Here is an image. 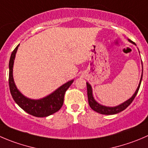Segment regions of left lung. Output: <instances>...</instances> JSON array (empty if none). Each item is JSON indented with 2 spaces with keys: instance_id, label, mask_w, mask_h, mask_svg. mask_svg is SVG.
I'll return each instance as SVG.
<instances>
[{
  "instance_id": "left-lung-1",
  "label": "left lung",
  "mask_w": 148,
  "mask_h": 148,
  "mask_svg": "<svg viewBox=\"0 0 148 148\" xmlns=\"http://www.w3.org/2000/svg\"><path fill=\"white\" fill-rule=\"evenodd\" d=\"M129 41L131 42L132 43L135 45V43H134V42H132V40H129ZM142 78H143V74H142V77H141V79H140V84H139L138 85V87H137V90H136V92H134V94L132 95V97L131 98L129 99L128 100L124 102V103H121V105H119V106H116V107H107V106H102V105L99 104L98 103H97V102L95 100L94 97H93L92 96V91L91 85H90L88 82H87V97H88V102H89V105H90V108H91L92 110H94L95 111H96V112L101 114H105V115H113V114H116L121 112V111L124 110V109L127 108L131 104L132 102L134 100V97H135V96L137 95V92H138L139 91V89H140Z\"/></svg>"
}]
</instances>
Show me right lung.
<instances>
[{
	"instance_id": "1",
	"label": "right lung",
	"mask_w": 148,
	"mask_h": 148,
	"mask_svg": "<svg viewBox=\"0 0 148 148\" xmlns=\"http://www.w3.org/2000/svg\"><path fill=\"white\" fill-rule=\"evenodd\" d=\"M18 45L16 47L11 55L9 61V89L14 101L21 107L24 111L30 115L36 117H46L60 110L63 106L64 95L66 91L71 86L74 80L68 82L64 85L57 89L52 94L40 100H31L24 97L16 87L13 78V66L15 58L16 53L18 49Z\"/></svg>"
}]
</instances>
